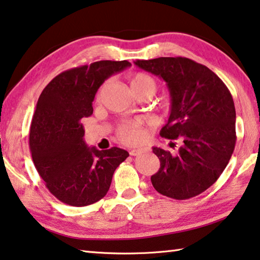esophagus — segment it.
I'll return each mask as SVG.
<instances>
[{
    "mask_svg": "<svg viewBox=\"0 0 260 260\" xmlns=\"http://www.w3.org/2000/svg\"><path fill=\"white\" fill-rule=\"evenodd\" d=\"M142 151H143L142 149H132V150H129V154L132 156H138V155L141 154Z\"/></svg>",
    "mask_w": 260,
    "mask_h": 260,
    "instance_id": "esophagus-1",
    "label": "esophagus"
}]
</instances>
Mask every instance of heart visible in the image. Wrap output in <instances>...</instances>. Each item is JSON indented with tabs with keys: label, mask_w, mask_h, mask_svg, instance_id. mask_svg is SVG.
I'll use <instances>...</instances> for the list:
<instances>
[{
	"label": "heart",
	"mask_w": 260,
	"mask_h": 260,
	"mask_svg": "<svg viewBox=\"0 0 260 260\" xmlns=\"http://www.w3.org/2000/svg\"><path fill=\"white\" fill-rule=\"evenodd\" d=\"M129 84L134 94L138 92H149L154 94L156 90V82L154 78L148 75V74L141 72L134 73L131 76ZM103 88H104V85H102L98 90L96 94L97 100H100ZM143 135H145V133H143L142 126L137 122H125L119 126L118 128V137L125 143H138L143 139Z\"/></svg>",
	"instance_id": "obj_1"
}]
</instances>
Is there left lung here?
Returning <instances> with one entry per match:
<instances>
[{
    "instance_id": "left-lung-1",
    "label": "left lung",
    "mask_w": 260,
    "mask_h": 260,
    "mask_svg": "<svg viewBox=\"0 0 260 260\" xmlns=\"http://www.w3.org/2000/svg\"><path fill=\"white\" fill-rule=\"evenodd\" d=\"M134 63L167 82L171 111L159 134L180 141L176 155L152 148L160 162L150 178L152 186L177 200L200 194L221 176L236 145L232 93L215 73L187 57H157Z\"/></svg>"
}]
</instances>
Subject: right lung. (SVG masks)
Segmentation results:
<instances>
[{
	"mask_svg": "<svg viewBox=\"0 0 260 260\" xmlns=\"http://www.w3.org/2000/svg\"><path fill=\"white\" fill-rule=\"evenodd\" d=\"M128 61H97L55 76L41 92L32 118L30 150L48 191L61 203L83 207L108 193L112 176L129 154L120 148H89L81 119L106 78L129 67Z\"/></svg>",
	"mask_w": 260,
	"mask_h": 260,
	"instance_id": "obj_1",
	"label": "right lung"
}]
</instances>
